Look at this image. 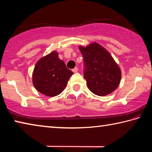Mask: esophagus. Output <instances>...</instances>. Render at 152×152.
<instances>
[{"mask_svg":"<svg viewBox=\"0 0 152 152\" xmlns=\"http://www.w3.org/2000/svg\"><path fill=\"white\" fill-rule=\"evenodd\" d=\"M78 71V68H77V67H76V68H74L73 70H72V72H73L74 73H76Z\"/></svg>","mask_w":152,"mask_h":152,"instance_id":"esophagus-1","label":"esophagus"}]
</instances>
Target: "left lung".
<instances>
[{"label":"left lung","instance_id":"obj_1","mask_svg":"<svg viewBox=\"0 0 152 152\" xmlns=\"http://www.w3.org/2000/svg\"><path fill=\"white\" fill-rule=\"evenodd\" d=\"M78 48L84 58V76L90 91L101 96L115 91L120 84L121 71L109 51L96 42Z\"/></svg>","mask_w":152,"mask_h":152}]
</instances>
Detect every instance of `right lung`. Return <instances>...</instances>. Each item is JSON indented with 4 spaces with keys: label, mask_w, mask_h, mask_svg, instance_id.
<instances>
[{
    "label": "right lung",
    "mask_w": 152,
    "mask_h": 152,
    "mask_svg": "<svg viewBox=\"0 0 152 152\" xmlns=\"http://www.w3.org/2000/svg\"><path fill=\"white\" fill-rule=\"evenodd\" d=\"M74 73L67 68L64 61L53 51L40 58L36 63L32 74L33 86L38 92L47 96L60 94Z\"/></svg>",
    "instance_id": "right-lung-1"
}]
</instances>
